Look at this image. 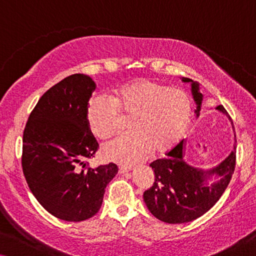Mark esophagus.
Segmentation results:
<instances>
[{
    "label": "esophagus",
    "instance_id": "obj_1",
    "mask_svg": "<svg viewBox=\"0 0 256 256\" xmlns=\"http://www.w3.org/2000/svg\"><path fill=\"white\" fill-rule=\"evenodd\" d=\"M132 166H120V168H118V172H120V174L129 172V171H132Z\"/></svg>",
    "mask_w": 256,
    "mask_h": 256
}]
</instances>
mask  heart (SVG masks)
Returning <instances> with one entry per match:
<instances>
[{
	"label": "heart",
	"mask_w": 256,
	"mask_h": 256,
	"mask_svg": "<svg viewBox=\"0 0 256 256\" xmlns=\"http://www.w3.org/2000/svg\"><path fill=\"white\" fill-rule=\"evenodd\" d=\"M192 101L188 93L150 79L129 82L114 96L96 94L87 106L90 130L101 140L121 128L124 118H132V132L102 146L104 158L121 164L141 162L150 152L164 154L180 141L190 124Z\"/></svg>",
	"instance_id": "heart-1"
}]
</instances>
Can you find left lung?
<instances>
[{"label": "left lung", "mask_w": 256, "mask_h": 256, "mask_svg": "<svg viewBox=\"0 0 256 256\" xmlns=\"http://www.w3.org/2000/svg\"><path fill=\"white\" fill-rule=\"evenodd\" d=\"M182 80L184 82H191L198 116L202 101L199 84L188 78ZM216 110L227 114L222 104H219ZM228 118L230 120V115ZM236 146H234V150L225 160L218 166L205 171L184 162V140H182L166 154V158L150 163L155 174V182L152 186L143 194L146 208L157 219L168 224L188 222L205 214L219 200L232 178L236 169ZM213 174L218 176L220 180L208 184L207 180Z\"/></svg>", "instance_id": "obj_1"}]
</instances>
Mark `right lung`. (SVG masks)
Here are the masks:
<instances>
[{
    "mask_svg": "<svg viewBox=\"0 0 256 256\" xmlns=\"http://www.w3.org/2000/svg\"><path fill=\"white\" fill-rule=\"evenodd\" d=\"M96 87L82 73L62 79L38 100L23 132L26 183L48 213L66 222L96 214L104 188L118 170L114 163L93 169L87 160L99 148L87 121Z\"/></svg>",
    "mask_w": 256,
    "mask_h": 256,
    "instance_id": "right-lung-1",
    "label": "right lung"
}]
</instances>
